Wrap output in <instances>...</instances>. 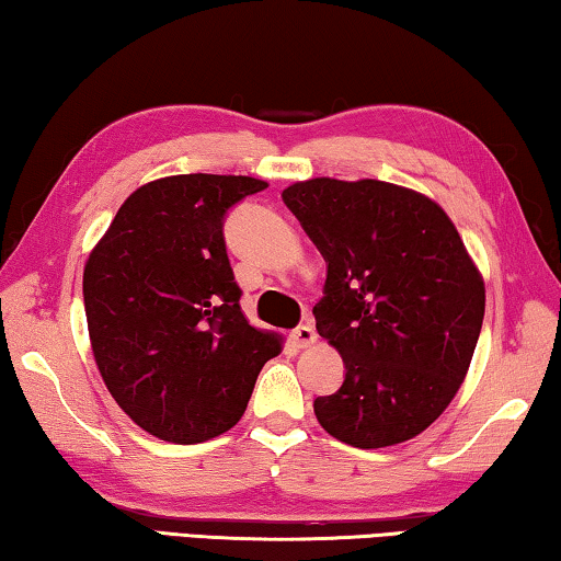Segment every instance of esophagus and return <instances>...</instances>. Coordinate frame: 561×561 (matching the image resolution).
Masks as SVG:
<instances>
[{"label": "esophagus", "mask_w": 561, "mask_h": 561, "mask_svg": "<svg viewBox=\"0 0 561 561\" xmlns=\"http://www.w3.org/2000/svg\"><path fill=\"white\" fill-rule=\"evenodd\" d=\"M291 340H295V344L301 346V350H305V346H312L317 342L314 324L305 322V324H299L297 329H291Z\"/></svg>", "instance_id": "esophagus-1"}]
</instances>
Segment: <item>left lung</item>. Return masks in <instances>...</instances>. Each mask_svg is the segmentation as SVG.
Listing matches in <instances>:
<instances>
[{"instance_id": "1", "label": "left lung", "mask_w": 561, "mask_h": 561, "mask_svg": "<svg viewBox=\"0 0 561 561\" xmlns=\"http://www.w3.org/2000/svg\"><path fill=\"white\" fill-rule=\"evenodd\" d=\"M282 199L327 262L319 336L344 381L314 399L319 424L359 449L422 434L467 377L484 282L437 202L379 180L297 182Z\"/></svg>"}]
</instances>
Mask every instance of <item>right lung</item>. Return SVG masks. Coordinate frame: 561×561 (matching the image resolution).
<instances>
[{"instance_id": "obj_1", "label": "right lung", "mask_w": 561, "mask_h": 561, "mask_svg": "<svg viewBox=\"0 0 561 561\" xmlns=\"http://www.w3.org/2000/svg\"><path fill=\"white\" fill-rule=\"evenodd\" d=\"M266 182L174 174L131 192L84 264V312L106 389L141 430L174 444L242 420L282 336L247 322L225 244L229 207Z\"/></svg>"}]
</instances>
